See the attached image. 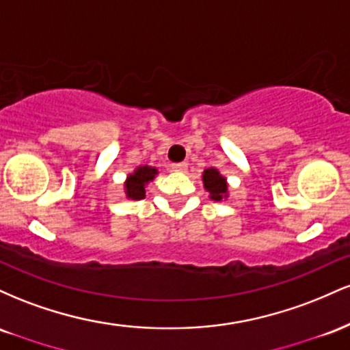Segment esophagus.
Returning a JSON list of instances; mask_svg holds the SVG:
<instances>
[{
	"mask_svg": "<svg viewBox=\"0 0 350 350\" xmlns=\"http://www.w3.org/2000/svg\"><path fill=\"white\" fill-rule=\"evenodd\" d=\"M171 167H172V171H176V172H186L187 163H174V164H171Z\"/></svg>",
	"mask_w": 350,
	"mask_h": 350,
	"instance_id": "obj_1",
	"label": "esophagus"
}]
</instances>
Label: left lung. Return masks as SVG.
<instances>
[{
    "label": "left lung",
    "instance_id": "obj_1",
    "mask_svg": "<svg viewBox=\"0 0 350 350\" xmlns=\"http://www.w3.org/2000/svg\"><path fill=\"white\" fill-rule=\"evenodd\" d=\"M204 189L208 192V198L220 202L222 199L228 198V183L215 167H208L202 172Z\"/></svg>",
    "mask_w": 350,
    "mask_h": 350
}]
</instances>
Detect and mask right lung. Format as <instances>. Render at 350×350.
<instances>
[{"label":"right lung","mask_w":350,"mask_h":350,"mask_svg":"<svg viewBox=\"0 0 350 350\" xmlns=\"http://www.w3.org/2000/svg\"><path fill=\"white\" fill-rule=\"evenodd\" d=\"M158 174V170L152 166H138L131 174L126 176L123 189L124 196L131 200L144 199L146 196V186Z\"/></svg>","instance_id":"add662e5"}]
</instances>
